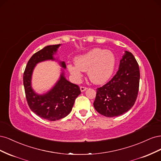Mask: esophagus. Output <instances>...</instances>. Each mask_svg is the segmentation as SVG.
Here are the masks:
<instances>
[{
  "mask_svg": "<svg viewBox=\"0 0 161 161\" xmlns=\"http://www.w3.org/2000/svg\"><path fill=\"white\" fill-rule=\"evenodd\" d=\"M80 91L81 92H84L85 91H86L87 89V87H85V86H80Z\"/></svg>",
  "mask_w": 161,
  "mask_h": 161,
  "instance_id": "obj_1",
  "label": "esophagus"
}]
</instances>
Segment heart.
<instances>
[{
	"mask_svg": "<svg viewBox=\"0 0 161 161\" xmlns=\"http://www.w3.org/2000/svg\"><path fill=\"white\" fill-rule=\"evenodd\" d=\"M75 60L76 64L67 65L68 70L75 79L79 80L82 76V71H87L91 81L97 85L108 81L113 75L116 65L114 53L99 47L76 56Z\"/></svg>",
	"mask_w": 161,
	"mask_h": 161,
	"instance_id": "heart-1",
	"label": "heart"
}]
</instances>
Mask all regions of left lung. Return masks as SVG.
<instances>
[{"label": "left lung", "mask_w": 161, "mask_h": 161, "mask_svg": "<svg viewBox=\"0 0 161 161\" xmlns=\"http://www.w3.org/2000/svg\"><path fill=\"white\" fill-rule=\"evenodd\" d=\"M139 82L138 62L132 53L125 51L116 75L108 83L97 89L95 109L109 118L123 115L135 103Z\"/></svg>", "instance_id": "8db88e82"}]
</instances>
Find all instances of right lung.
I'll use <instances>...</instances> for the list:
<instances>
[{
  "instance_id": "add662e5",
  "label": "right lung",
  "mask_w": 161,
  "mask_h": 161,
  "mask_svg": "<svg viewBox=\"0 0 161 161\" xmlns=\"http://www.w3.org/2000/svg\"><path fill=\"white\" fill-rule=\"evenodd\" d=\"M60 46H47L34 53L28 61L23 73V85L31 110L40 118L49 121L60 119L69 115L76 98L80 94L79 86L66 80L63 70L55 85L46 93L38 94L32 88V75L36 66L43 61L56 60L53 56ZM59 64L62 69H66L64 61H60Z\"/></svg>"
}]
</instances>
